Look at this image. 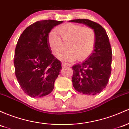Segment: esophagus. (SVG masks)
I'll list each match as a JSON object with an SVG mask.
<instances>
[{"label": "esophagus", "instance_id": "esophagus-1", "mask_svg": "<svg viewBox=\"0 0 129 129\" xmlns=\"http://www.w3.org/2000/svg\"><path fill=\"white\" fill-rule=\"evenodd\" d=\"M72 65L70 64V63H64V62H63V63H62V67H66V66H69V67H70Z\"/></svg>", "mask_w": 129, "mask_h": 129}]
</instances>
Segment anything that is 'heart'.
Returning a JSON list of instances; mask_svg holds the SVG:
<instances>
[{
	"mask_svg": "<svg viewBox=\"0 0 129 129\" xmlns=\"http://www.w3.org/2000/svg\"><path fill=\"white\" fill-rule=\"evenodd\" d=\"M57 31L64 43L69 42V51L60 57L62 60L74 61L78 58L80 60H83L87 59L94 51L96 34L92 28L66 23L58 27ZM61 39L54 30L51 31L48 35L49 48L52 53L57 57L60 56L65 50Z\"/></svg>",
	"mask_w": 129,
	"mask_h": 129,
	"instance_id": "obj_1",
	"label": "heart"
}]
</instances>
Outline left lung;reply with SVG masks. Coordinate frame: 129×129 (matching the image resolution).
Here are the masks:
<instances>
[{
    "instance_id": "1",
    "label": "left lung",
    "mask_w": 129,
    "mask_h": 129,
    "mask_svg": "<svg viewBox=\"0 0 129 129\" xmlns=\"http://www.w3.org/2000/svg\"><path fill=\"white\" fill-rule=\"evenodd\" d=\"M85 24L96 34L94 51L81 63L72 67V81L75 89L83 94H98L107 86L111 75L112 51L107 32L97 22L86 19L70 21Z\"/></svg>"
}]
</instances>
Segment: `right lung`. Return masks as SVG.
Returning a JSON list of instances; mask_svg holds the SVG:
<instances>
[{
  "label": "right lung",
  "instance_id": "1",
  "mask_svg": "<svg viewBox=\"0 0 129 129\" xmlns=\"http://www.w3.org/2000/svg\"><path fill=\"white\" fill-rule=\"evenodd\" d=\"M63 21H37L26 28L15 48V75L21 89L31 97H42L53 91L62 69L61 62L51 53L48 35Z\"/></svg>",
  "mask_w": 129,
  "mask_h": 129
}]
</instances>
